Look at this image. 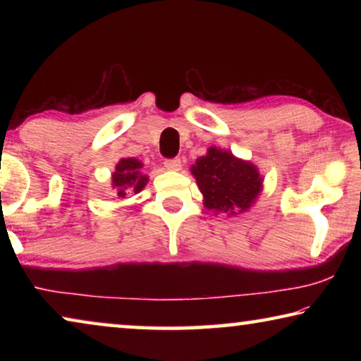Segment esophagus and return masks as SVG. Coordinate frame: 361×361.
<instances>
[{"label": "esophagus", "instance_id": "esophagus-1", "mask_svg": "<svg viewBox=\"0 0 361 361\" xmlns=\"http://www.w3.org/2000/svg\"><path fill=\"white\" fill-rule=\"evenodd\" d=\"M164 166H166L167 170H172V172H178L181 170V161L180 159H167L166 162H164Z\"/></svg>", "mask_w": 361, "mask_h": 361}]
</instances>
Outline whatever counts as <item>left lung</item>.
<instances>
[{
	"label": "left lung",
	"mask_w": 361,
	"mask_h": 361,
	"mask_svg": "<svg viewBox=\"0 0 361 361\" xmlns=\"http://www.w3.org/2000/svg\"><path fill=\"white\" fill-rule=\"evenodd\" d=\"M205 209L229 215L247 212L262 189V176L252 162L212 146L191 167Z\"/></svg>",
	"instance_id": "obj_1"
}]
</instances>
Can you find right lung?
Returning <instances> with one entry per match:
<instances>
[{
  "label": "right lung",
  "mask_w": 361,
  "mask_h": 361,
  "mask_svg": "<svg viewBox=\"0 0 361 361\" xmlns=\"http://www.w3.org/2000/svg\"><path fill=\"white\" fill-rule=\"evenodd\" d=\"M143 164L135 157H126L121 159L116 170L113 173V189L114 195L118 199H124L127 195V191L140 192L148 183V176L143 175L142 170Z\"/></svg>",
  "instance_id": "add662e5"
}]
</instances>
